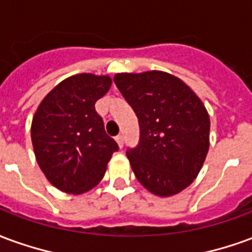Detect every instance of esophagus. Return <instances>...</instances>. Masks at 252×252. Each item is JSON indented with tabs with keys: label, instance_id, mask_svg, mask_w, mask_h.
Wrapping results in <instances>:
<instances>
[{
	"label": "esophagus",
	"instance_id": "obj_1",
	"mask_svg": "<svg viewBox=\"0 0 252 252\" xmlns=\"http://www.w3.org/2000/svg\"><path fill=\"white\" fill-rule=\"evenodd\" d=\"M116 142H117V144H119V147H123L124 146V137H123V135H119V136H116Z\"/></svg>",
	"mask_w": 252,
	"mask_h": 252
}]
</instances>
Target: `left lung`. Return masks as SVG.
Returning <instances> with one entry per match:
<instances>
[{"label":"left lung","mask_w":252,"mask_h":252,"mask_svg":"<svg viewBox=\"0 0 252 252\" xmlns=\"http://www.w3.org/2000/svg\"><path fill=\"white\" fill-rule=\"evenodd\" d=\"M113 79L139 119V146L126 151L137 181L159 197L178 194L205 162L208 110L182 79L169 72H119Z\"/></svg>","instance_id":"obj_1"}]
</instances>
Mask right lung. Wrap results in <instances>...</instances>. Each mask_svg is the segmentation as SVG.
Wrapping results in <instances>:
<instances>
[{"label":"right lung","mask_w":252,"mask_h":252,"mask_svg":"<svg viewBox=\"0 0 252 252\" xmlns=\"http://www.w3.org/2000/svg\"><path fill=\"white\" fill-rule=\"evenodd\" d=\"M110 85L109 75H71L47 94L33 115L31 137L37 164L64 193L83 194L98 185L119 150L94 106Z\"/></svg>","instance_id":"1"}]
</instances>
